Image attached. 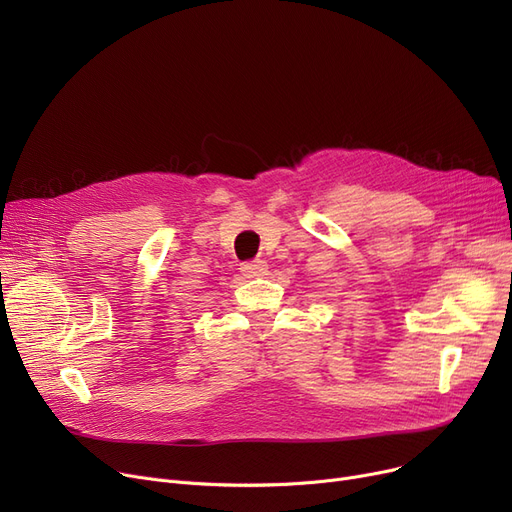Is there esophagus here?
Masks as SVG:
<instances>
[{
  "label": "esophagus",
  "mask_w": 512,
  "mask_h": 512,
  "mask_svg": "<svg viewBox=\"0 0 512 512\" xmlns=\"http://www.w3.org/2000/svg\"><path fill=\"white\" fill-rule=\"evenodd\" d=\"M240 272H242V276H247V278H257V276H265L267 274V263L265 261H261V259H257V261H251V263H245L240 267Z\"/></svg>",
  "instance_id": "1"
}]
</instances>
